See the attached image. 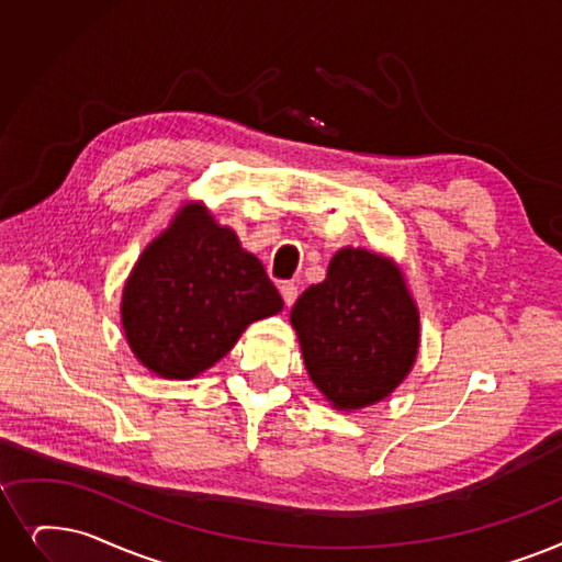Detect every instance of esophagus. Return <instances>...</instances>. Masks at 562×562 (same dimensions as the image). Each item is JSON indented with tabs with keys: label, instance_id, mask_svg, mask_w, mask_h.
<instances>
[{
	"label": "esophagus",
	"instance_id": "esophagus-1",
	"mask_svg": "<svg viewBox=\"0 0 562 562\" xmlns=\"http://www.w3.org/2000/svg\"><path fill=\"white\" fill-rule=\"evenodd\" d=\"M280 294H282L284 305H294L296 299H299V286L294 282H282L280 284Z\"/></svg>",
	"mask_w": 562,
	"mask_h": 562
}]
</instances>
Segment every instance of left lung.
Masks as SVG:
<instances>
[{
  "mask_svg": "<svg viewBox=\"0 0 562 562\" xmlns=\"http://www.w3.org/2000/svg\"><path fill=\"white\" fill-rule=\"evenodd\" d=\"M305 370L339 411L385 400L420 347V314L393 259L341 248L291 307Z\"/></svg>",
  "mask_w": 562,
  "mask_h": 562,
  "instance_id": "obj_1",
  "label": "left lung"
}]
</instances>
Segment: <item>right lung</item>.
Masks as SVG:
<instances>
[{
	"label": "right lung",
	"mask_w": 562,
	"mask_h": 562,
	"mask_svg": "<svg viewBox=\"0 0 562 562\" xmlns=\"http://www.w3.org/2000/svg\"><path fill=\"white\" fill-rule=\"evenodd\" d=\"M282 305L261 261L192 202L139 255L121 296V324L146 370L186 381L213 368L243 330Z\"/></svg>",
	"instance_id": "1"
}]
</instances>
